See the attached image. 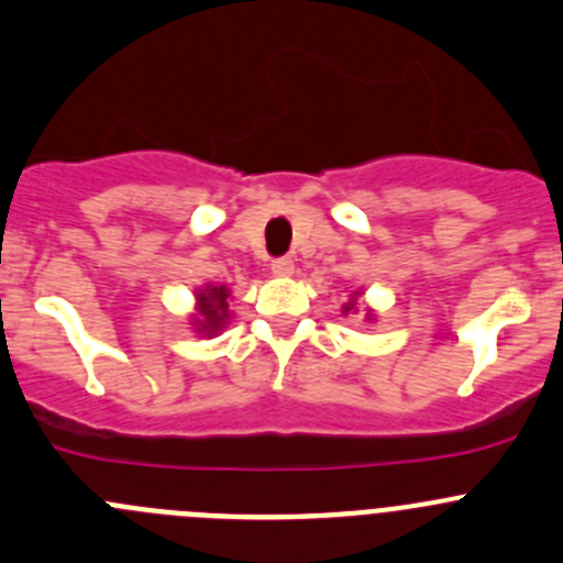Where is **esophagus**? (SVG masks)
I'll use <instances>...</instances> for the list:
<instances>
[{"label": "esophagus", "instance_id": "1", "mask_svg": "<svg viewBox=\"0 0 563 563\" xmlns=\"http://www.w3.org/2000/svg\"><path fill=\"white\" fill-rule=\"evenodd\" d=\"M269 269H272V275L288 277L294 272V258H288V255H283V258H275L269 264Z\"/></svg>", "mask_w": 563, "mask_h": 563}]
</instances>
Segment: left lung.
<instances>
[{"label": "left lung", "mask_w": 563, "mask_h": 563, "mask_svg": "<svg viewBox=\"0 0 563 563\" xmlns=\"http://www.w3.org/2000/svg\"><path fill=\"white\" fill-rule=\"evenodd\" d=\"M354 308V305H346V308H343V313H349V310H352Z\"/></svg>", "instance_id": "8db88e82"}]
</instances>
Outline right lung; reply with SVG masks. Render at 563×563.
Returning a JSON list of instances; mask_svg holds the SVG:
<instances>
[{"label":"right lung","instance_id":"1","mask_svg":"<svg viewBox=\"0 0 563 563\" xmlns=\"http://www.w3.org/2000/svg\"><path fill=\"white\" fill-rule=\"evenodd\" d=\"M198 299H200V316H203V319H200V330L214 335L228 319V302H225L228 288L225 286L206 288Z\"/></svg>","mask_w":563,"mask_h":563}]
</instances>
